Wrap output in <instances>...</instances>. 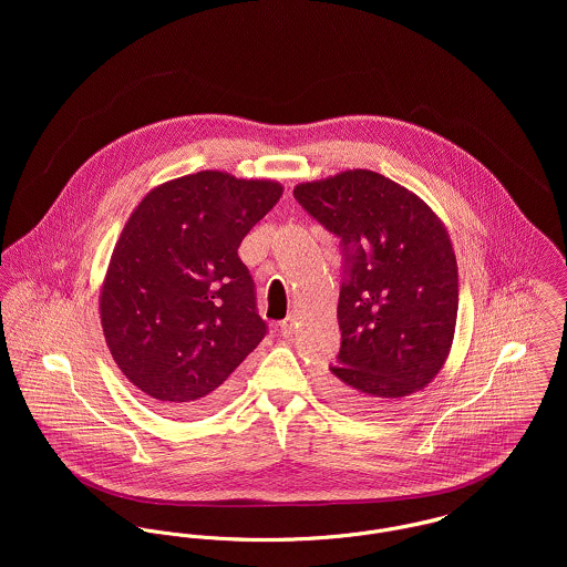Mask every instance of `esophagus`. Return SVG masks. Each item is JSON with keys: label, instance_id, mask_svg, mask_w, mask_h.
<instances>
[{"label": "esophagus", "instance_id": "34e87169", "mask_svg": "<svg viewBox=\"0 0 567 567\" xmlns=\"http://www.w3.org/2000/svg\"><path fill=\"white\" fill-rule=\"evenodd\" d=\"M281 333L284 336H292L295 333V329L299 327V319H297V315H288V319L286 321H281Z\"/></svg>", "mask_w": 567, "mask_h": 567}]
</instances>
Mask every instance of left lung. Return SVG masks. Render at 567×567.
Segmentation results:
<instances>
[{
	"instance_id": "obj_1",
	"label": "left lung",
	"mask_w": 567,
	"mask_h": 567,
	"mask_svg": "<svg viewBox=\"0 0 567 567\" xmlns=\"http://www.w3.org/2000/svg\"><path fill=\"white\" fill-rule=\"evenodd\" d=\"M295 198L344 246L340 353L324 393L369 412L425 389L450 355L458 315V266L443 220L373 169L299 183Z\"/></svg>"
}]
</instances>
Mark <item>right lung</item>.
Instances as JSON below:
<instances>
[{
	"instance_id": "1",
	"label": "right lung",
	"mask_w": 567,
	"mask_h": 567,
	"mask_svg": "<svg viewBox=\"0 0 567 567\" xmlns=\"http://www.w3.org/2000/svg\"><path fill=\"white\" fill-rule=\"evenodd\" d=\"M281 194L270 178L203 169L153 187L126 220L100 288V323L117 369L167 414L223 404L261 342L266 323L238 248Z\"/></svg>"
}]
</instances>
